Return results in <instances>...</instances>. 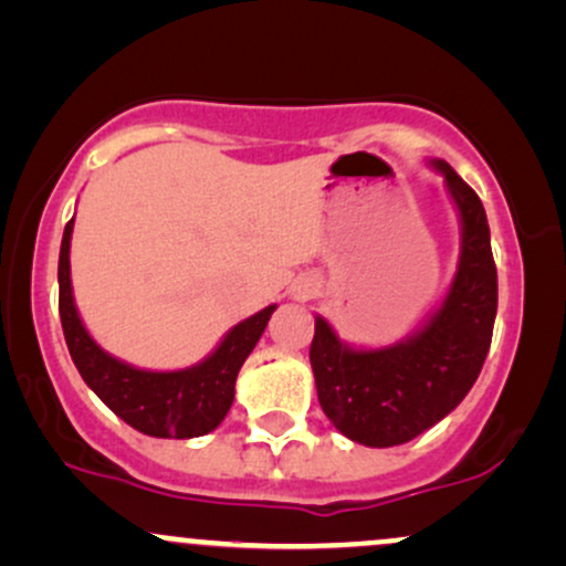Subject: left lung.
<instances>
[{
	"instance_id": "1",
	"label": "left lung",
	"mask_w": 566,
	"mask_h": 566,
	"mask_svg": "<svg viewBox=\"0 0 566 566\" xmlns=\"http://www.w3.org/2000/svg\"><path fill=\"white\" fill-rule=\"evenodd\" d=\"M441 175L460 220V255L450 290L418 329L380 348L340 340L316 316L311 369L316 396L343 437L365 447H396L437 426L476 382L497 314V269L490 226L476 191L447 161Z\"/></svg>"
}]
</instances>
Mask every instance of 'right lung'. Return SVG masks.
<instances>
[{
    "label": "right lung",
    "instance_id": "obj_1",
    "mask_svg": "<svg viewBox=\"0 0 566 566\" xmlns=\"http://www.w3.org/2000/svg\"><path fill=\"white\" fill-rule=\"evenodd\" d=\"M71 233L74 218L63 229L57 258V287H61V324L76 369L114 415L146 437L193 439L216 431L233 405V388L244 359L261 340L265 324L276 305H265L250 319L233 324L223 340L205 359L186 369H143L103 350L84 327L71 287Z\"/></svg>",
    "mask_w": 566,
    "mask_h": 566
}]
</instances>
